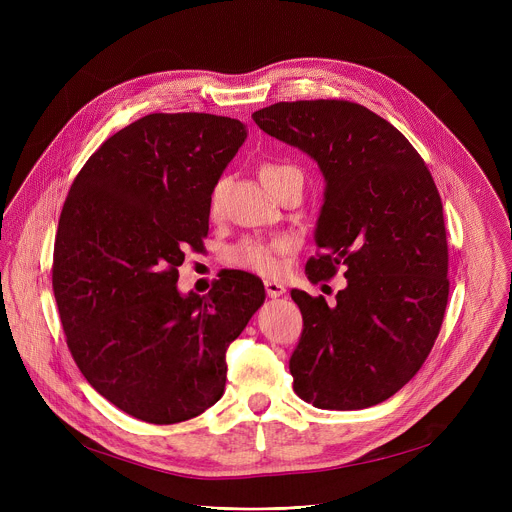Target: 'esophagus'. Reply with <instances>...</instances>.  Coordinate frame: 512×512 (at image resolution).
Returning a JSON list of instances; mask_svg holds the SVG:
<instances>
[{"instance_id": "34e87169", "label": "esophagus", "mask_w": 512, "mask_h": 512, "mask_svg": "<svg viewBox=\"0 0 512 512\" xmlns=\"http://www.w3.org/2000/svg\"><path fill=\"white\" fill-rule=\"evenodd\" d=\"M265 291H267L269 298H279V296L285 294V285L279 283V281L267 279V281H265Z\"/></svg>"}]
</instances>
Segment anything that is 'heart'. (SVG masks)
<instances>
[{
  "mask_svg": "<svg viewBox=\"0 0 512 512\" xmlns=\"http://www.w3.org/2000/svg\"><path fill=\"white\" fill-rule=\"evenodd\" d=\"M294 170L291 166H277V164H267L261 168V180L267 184L273 176ZM223 182L218 184L210 196V210L216 212L218 204H221V192H223ZM291 249V241L287 237H277V239H245L241 241L233 251H231V261L247 271H253L257 275L273 277L281 271L283 261L281 255Z\"/></svg>",
  "mask_w": 512,
  "mask_h": 512,
  "instance_id": "heart-1",
  "label": "heart"
}]
</instances>
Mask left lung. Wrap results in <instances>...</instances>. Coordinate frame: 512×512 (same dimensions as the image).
Returning a JSON list of instances; mask_svg holds the SVG:
<instances>
[{
	"label": "left lung",
	"mask_w": 512,
	"mask_h": 512,
	"mask_svg": "<svg viewBox=\"0 0 512 512\" xmlns=\"http://www.w3.org/2000/svg\"><path fill=\"white\" fill-rule=\"evenodd\" d=\"M324 176L310 281L344 267L336 304L291 289L304 318L289 358L294 391L318 409L373 407L421 369L448 304L442 198L405 135L350 101L275 103L253 113Z\"/></svg>",
	"instance_id": "1"
}]
</instances>
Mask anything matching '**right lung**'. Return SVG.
I'll return each instance as SVG.
<instances>
[{
    "mask_svg": "<svg viewBox=\"0 0 512 512\" xmlns=\"http://www.w3.org/2000/svg\"><path fill=\"white\" fill-rule=\"evenodd\" d=\"M247 139L239 119L152 113L111 135L72 182L52 287L66 344L91 387L135 419H192L223 397L227 350L265 300L259 277L178 289L202 249L210 196Z\"/></svg>",
    "mask_w": 512,
    "mask_h": 512,
    "instance_id": "right-lung-1",
    "label": "right lung"
}]
</instances>
